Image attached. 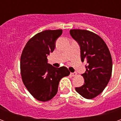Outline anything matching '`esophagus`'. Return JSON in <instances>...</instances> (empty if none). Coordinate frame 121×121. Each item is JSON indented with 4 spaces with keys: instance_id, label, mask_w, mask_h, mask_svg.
Listing matches in <instances>:
<instances>
[{
    "instance_id": "esophagus-1",
    "label": "esophagus",
    "mask_w": 121,
    "mask_h": 121,
    "mask_svg": "<svg viewBox=\"0 0 121 121\" xmlns=\"http://www.w3.org/2000/svg\"><path fill=\"white\" fill-rule=\"evenodd\" d=\"M76 74H77V73H76V72H74V73H71V75L72 76H76Z\"/></svg>"
}]
</instances>
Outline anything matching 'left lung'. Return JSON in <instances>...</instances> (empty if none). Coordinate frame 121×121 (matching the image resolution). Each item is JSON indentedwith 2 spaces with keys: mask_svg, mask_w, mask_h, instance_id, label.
I'll return each instance as SVG.
<instances>
[{
  "mask_svg": "<svg viewBox=\"0 0 121 121\" xmlns=\"http://www.w3.org/2000/svg\"><path fill=\"white\" fill-rule=\"evenodd\" d=\"M71 37L80 48L82 62H87L86 71L82 76L84 84L76 87V91L87 99H92L104 91L112 73L111 54L101 37L86 30H71Z\"/></svg>",
  "mask_w": 121,
  "mask_h": 121,
  "instance_id": "obj_1",
  "label": "left lung"
}]
</instances>
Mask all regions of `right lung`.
Here are the masks:
<instances>
[{
    "label": "right lung",
    "mask_w": 121,
    "mask_h": 121,
    "mask_svg": "<svg viewBox=\"0 0 121 121\" xmlns=\"http://www.w3.org/2000/svg\"><path fill=\"white\" fill-rule=\"evenodd\" d=\"M62 30H45L32 37L25 45L21 57V73L23 83L35 99L46 102L58 92L60 80L69 76L65 67L56 68L48 63L47 56L56 47Z\"/></svg>",
    "instance_id": "obj_1"
}]
</instances>
